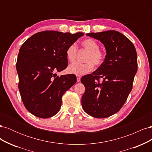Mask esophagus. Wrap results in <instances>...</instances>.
<instances>
[{
	"instance_id": "1",
	"label": "esophagus",
	"mask_w": 152,
	"mask_h": 152,
	"mask_svg": "<svg viewBox=\"0 0 152 152\" xmlns=\"http://www.w3.org/2000/svg\"><path fill=\"white\" fill-rule=\"evenodd\" d=\"M77 81L78 82H79L80 81V76L79 75H77Z\"/></svg>"
}]
</instances>
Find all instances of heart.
<instances>
[{"label": "heart", "instance_id": "heart-1", "mask_svg": "<svg viewBox=\"0 0 152 152\" xmlns=\"http://www.w3.org/2000/svg\"><path fill=\"white\" fill-rule=\"evenodd\" d=\"M82 47L87 50L85 63H75L68 67V72L77 75H83L93 70L94 65L99 66L103 63L104 54L99 49V45L93 39H87L81 42ZM78 48L75 44L69 45L66 49V57L70 62H73L76 59Z\"/></svg>", "mask_w": 152, "mask_h": 152}]
</instances>
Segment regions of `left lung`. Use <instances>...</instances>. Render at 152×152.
<instances>
[{"instance_id":"1","label":"left lung","mask_w":152,"mask_h":152,"mask_svg":"<svg viewBox=\"0 0 152 152\" xmlns=\"http://www.w3.org/2000/svg\"><path fill=\"white\" fill-rule=\"evenodd\" d=\"M86 35L100 40L107 55L97 70L81 78L86 88L82 106L89 115L106 118L121 109L131 93L137 70L136 50L131 41L117 31Z\"/></svg>"}]
</instances>
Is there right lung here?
Segmentation results:
<instances>
[{
    "label": "right lung",
    "mask_w": 152,
    "mask_h": 152,
    "mask_svg": "<svg viewBox=\"0 0 152 152\" xmlns=\"http://www.w3.org/2000/svg\"><path fill=\"white\" fill-rule=\"evenodd\" d=\"M83 35L45 30L22 44L16 62L18 88L26 109L34 115L47 118L59 112L63 95L77 78L73 74L56 76L55 72L67 67V47Z\"/></svg>",
    "instance_id": "add662e5"
}]
</instances>
